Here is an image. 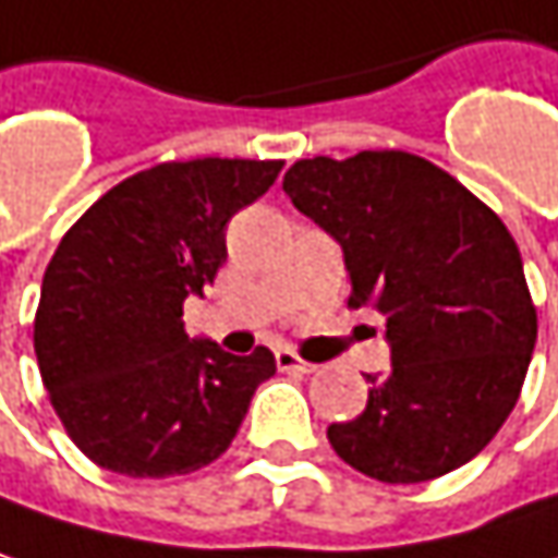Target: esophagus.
Instances as JSON below:
<instances>
[{"label":"esophagus","mask_w":558,"mask_h":558,"mask_svg":"<svg viewBox=\"0 0 558 558\" xmlns=\"http://www.w3.org/2000/svg\"><path fill=\"white\" fill-rule=\"evenodd\" d=\"M278 367L280 371H296V374H313L316 371V364H310V361H303L296 351H290V348H280L278 351Z\"/></svg>","instance_id":"34e87169"}]
</instances>
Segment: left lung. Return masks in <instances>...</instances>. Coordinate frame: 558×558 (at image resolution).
Returning a JSON list of instances; mask_svg holds the SVG:
<instances>
[{"label":"left lung","mask_w":558,"mask_h":558,"mask_svg":"<svg viewBox=\"0 0 558 558\" xmlns=\"http://www.w3.org/2000/svg\"><path fill=\"white\" fill-rule=\"evenodd\" d=\"M351 275L348 306L386 316L389 374L367 409L329 425L357 473L412 485L470 463L511 415L536 344L518 242L473 191L402 149L300 159L283 175Z\"/></svg>","instance_id":"left-lung-1"}]
</instances>
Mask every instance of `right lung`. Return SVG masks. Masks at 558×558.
<instances>
[{
  "instance_id": "add662e5",
  "label": "right lung",
  "mask_w": 558,
  "mask_h": 558,
  "mask_svg": "<svg viewBox=\"0 0 558 558\" xmlns=\"http://www.w3.org/2000/svg\"><path fill=\"white\" fill-rule=\"evenodd\" d=\"M280 159L162 162L101 194L57 245L34 316L50 405L78 450L130 480L184 476L235 437L268 348L245 357L187 338L184 296L227 262V223L258 201Z\"/></svg>"
}]
</instances>
